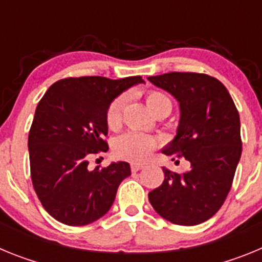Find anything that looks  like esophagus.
Segmentation results:
<instances>
[{"label":"esophagus","instance_id":"obj_1","mask_svg":"<svg viewBox=\"0 0 262 262\" xmlns=\"http://www.w3.org/2000/svg\"><path fill=\"white\" fill-rule=\"evenodd\" d=\"M143 168H144V164H139V163L131 164V170H133V172H138V170H140V169Z\"/></svg>","mask_w":262,"mask_h":262}]
</instances>
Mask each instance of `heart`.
<instances>
[{
  "mask_svg": "<svg viewBox=\"0 0 262 262\" xmlns=\"http://www.w3.org/2000/svg\"><path fill=\"white\" fill-rule=\"evenodd\" d=\"M145 98H147L148 106L154 113H157L164 107L172 108V102L169 97L160 90H148ZM126 102L127 94H120L108 105L107 111H106V124L108 128L117 129L120 126ZM157 144H159V140L155 136L131 129L115 140L114 152L118 157H122V159L131 160V161H144L151 156L152 151L157 147Z\"/></svg>",
  "mask_w": 262,
  "mask_h": 262,
  "instance_id": "obj_1",
  "label": "heart"
}]
</instances>
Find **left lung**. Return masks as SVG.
Listing matches in <instances>:
<instances>
[{"mask_svg":"<svg viewBox=\"0 0 262 262\" xmlns=\"http://www.w3.org/2000/svg\"><path fill=\"white\" fill-rule=\"evenodd\" d=\"M148 80L180 102L177 135L163 154L185 157L191 165L184 173L163 168V184L148 198L166 221L201 224L216 214L232 186L242 156L239 111L227 88L205 73L170 72Z\"/></svg>","mask_w":262,"mask_h":262,"instance_id":"1","label":"left lung"}]
</instances>
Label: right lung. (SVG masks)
I'll return each instance as SVG.
<instances>
[{
  "instance_id": "right-lung-1",
  "label": "right lung",
  "mask_w": 262,
  "mask_h": 262,
  "mask_svg": "<svg viewBox=\"0 0 262 262\" xmlns=\"http://www.w3.org/2000/svg\"><path fill=\"white\" fill-rule=\"evenodd\" d=\"M140 76L110 80L68 77L51 85L36 106L29 133L32 186L46 211L67 226H86L110 210L118 186L131 174L126 161L88 169L108 149L106 111Z\"/></svg>"
}]
</instances>
